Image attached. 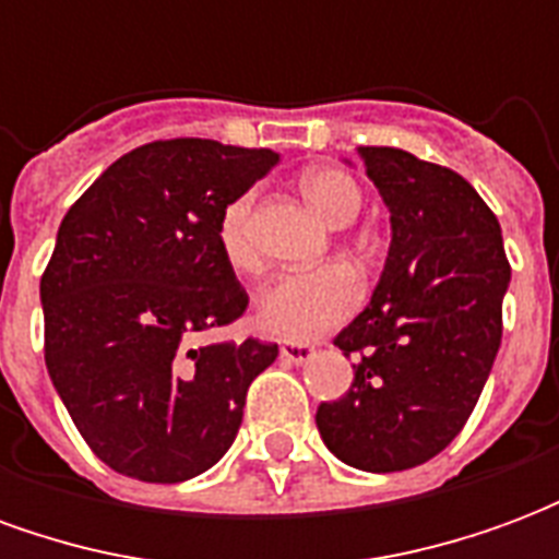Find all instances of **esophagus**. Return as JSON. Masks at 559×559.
I'll return each mask as SVG.
<instances>
[{
  "instance_id": "34e87169",
  "label": "esophagus",
  "mask_w": 559,
  "mask_h": 559,
  "mask_svg": "<svg viewBox=\"0 0 559 559\" xmlns=\"http://www.w3.org/2000/svg\"><path fill=\"white\" fill-rule=\"evenodd\" d=\"M278 356H281V362L302 365L314 356V347H311V344H281Z\"/></svg>"
}]
</instances>
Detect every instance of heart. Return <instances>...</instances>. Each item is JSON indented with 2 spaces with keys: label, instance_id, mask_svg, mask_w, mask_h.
Here are the masks:
<instances>
[{
  "label": "heart",
  "instance_id": "obj_1",
  "mask_svg": "<svg viewBox=\"0 0 559 559\" xmlns=\"http://www.w3.org/2000/svg\"><path fill=\"white\" fill-rule=\"evenodd\" d=\"M302 194L317 209V215L344 227L362 209V191L350 173L338 167H311L302 173ZM254 197H236L221 212L218 248L224 260L236 272H257L260 254L251 242L248 218H251ZM362 296V284L356 272L344 263H326L311 272H290L281 275L260 290L254 305L257 326L266 335L281 341L320 338L329 329L341 326L356 311Z\"/></svg>",
  "mask_w": 559,
  "mask_h": 559
}]
</instances>
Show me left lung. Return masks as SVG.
<instances>
[{
  "label": "left lung",
  "mask_w": 559,
  "mask_h": 559,
  "mask_svg": "<svg viewBox=\"0 0 559 559\" xmlns=\"http://www.w3.org/2000/svg\"><path fill=\"white\" fill-rule=\"evenodd\" d=\"M359 158L392 245L371 305L335 338L356 359L353 386L317 407V428L344 464L395 473L440 455L469 419L512 269L500 221L464 176L392 146H359Z\"/></svg>",
  "instance_id": "8db88e82"
}]
</instances>
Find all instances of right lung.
<instances>
[{
  "label": "right lung",
  "mask_w": 559,
  "mask_h": 559,
  "mask_svg": "<svg viewBox=\"0 0 559 559\" xmlns=\"http://www.w3.org/2000/svg\"><path fill=\"white\" fill-rule=\"evenodd\" d=\"M275 164L272 148L155 140L114 160L59 224L41 275L44 362L116 473L194 479L236 440L248 386L278 344L194 341L248 308L218 221Z\"/></svg>",
  "instance_id": "right-lung-1"
}]
</instances>
